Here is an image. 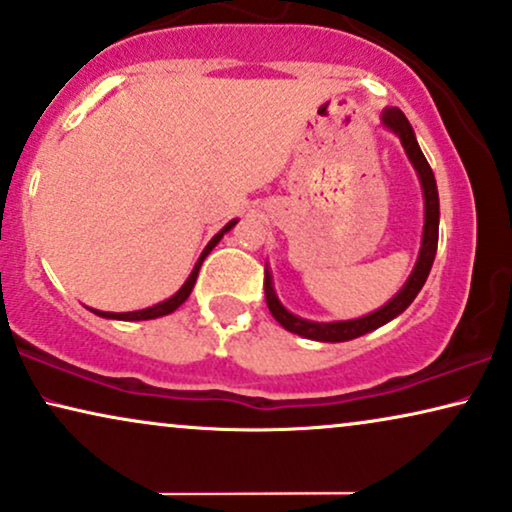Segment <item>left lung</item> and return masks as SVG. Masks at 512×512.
<instances>
[{
    "label": "left lung",
    "mask_w": 512,
    "mask_h": 512,
    "mask_svg": "<svg viewBox=\"0 0 512 512\" xmlns=\"http://www.w3.org/2000/svg\"><path fill=\"white\" fill-rule=\"evenodd\" d=\"M383 126L393 131L400 138L404 145V152H407L409 162L414 164L418 181H421L423 188V199H426V223H423V240H421V251H418V261L414 265V272L409 275V280L404 282V287L397 291V294L390 298V301L383 305V308L374 310V313L360 317V320H345V322H310L303 320V317L291 315L287 308L280 303L275 289H272L270 272L265 270V303H268L270 315L275 317L277 322L282 324L284 329L291 331V334H298L303 338H310V341H324V343H341V341H353L357 336L369 334L383 324L395 320L397 315L404 313L409 308L411 301L418 296V291L426 284L430 268H433L435 251H437V235H440V197H437V183L433 176V169H430L428 159L423 157L421 148H418L414 129H411L409 119L404 117L400 108H386L383 110Z\"/></svg>",
    "instance_id": "8db88e82"
}]
</instances>
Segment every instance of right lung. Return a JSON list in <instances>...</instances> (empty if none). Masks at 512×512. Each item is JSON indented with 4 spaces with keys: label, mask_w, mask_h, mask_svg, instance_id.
<instances>
[{
    "label": "right lung",
    "mask_w": 512,
    "mask_h": 512,
    "mask_svg": "<svg viewBox=\"0 0 512 512\" xmlns=\"http://www.w3.org/2000/svg\"><path fill=\"white\" fill-rule=\"evenodd\" d=\"M235 223H237V218H235V221H230L228 225H225V228H223L221 232H218V235H214V240H211V242L207 244V249L202 251V256H199V261L195 263V268H192V272H190L188 280H185L183 287L178 289L174 296L167 298V301H162V303L152 305V308H145V310H134V313H103V310H94V308H91V313H96V315H101V317H108V320H124V322H134V320H155V317H164V315L174 313V310L178 308V305H183V303H185V298L190 296L192 287H195L197 275H199V268H202V261H204V258L209 256V251L214 249L218 242H221V237H223L225 232H228Z\"/></svg>",
    "instance_id": "right-lung-1"
}]
</instances>
